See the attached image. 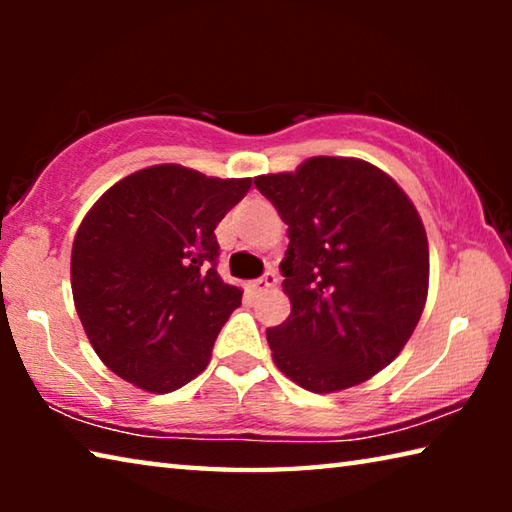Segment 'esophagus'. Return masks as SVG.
<instances>
[{
	"instance_id": "34e87169",
	"label": "esophagus",
	"mask_w": 512,
	"mask_h": 512,
	"mask_svg": "<svg viewBox=\"0 0 512 512\" xmlns=\"http://www.w3.org/2000/svg\"><path fill=\"white\" fill-rule=\"evenodd\" d=\"M275 284H277L275 271H266L262 277H259V280L253 282V289L255 291H268L271 287H275Z\"/></svg>"
}]
</instances>
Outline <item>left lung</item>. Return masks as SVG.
I'll return each mask as SVG.
<instances>
[{
  "label": "left lung",
  "instance_id": "left-lung-1",
  "mask_svg": "<svg viewBox=\"0 0 512 512\" xmlns=\"http://www.w3.org/2000/svg\"><path fill=\"white\" fill-rule=\"evenodd\" d=\"M255 187L289 225L282 287L291 314L268 327L273 361L311 393L384 370L422 316L429 244L418 210L384 171L354 158H309Z\"/></svg>",
  "mask_w": 512,
  "mask_h": 512
}]
</instances>
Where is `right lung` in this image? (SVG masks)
Masks as SVG:
<instances>
[{"mask_svg": "<svg viewBox=\"0 0 512 512\" xmlns=\"http://www.w3.org/2000/svg\"><path fill=\"white\" fill-rule=\"evenodd\" d=\"M253 185L178 164L135 171L85 216L72 293L94 352L121 379L171 393L201 375L241 289L216 273V225Z\"/></svg>", "mask_w": 512, "mask_h": 512, "instance_id": "obj_1", "label": "right lung"}]
</instances>
